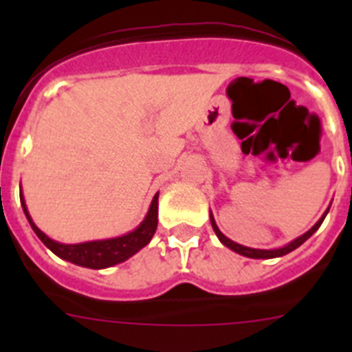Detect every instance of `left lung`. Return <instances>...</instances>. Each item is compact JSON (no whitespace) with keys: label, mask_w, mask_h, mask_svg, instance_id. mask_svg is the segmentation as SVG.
<instances>
[{"label":"left lung","mask_w":352,"mask_h":352,"mask_svg":"<svg viewBox=\"0 0 352 352\" xmlns=\"http://www.w3.org/2000/svg\"><path fill=\"white\" fill-rule=\"evenodd\" d=\"M326 213H328V211H326ZM326 213L322 214V219L319 220V222H317L316 226H314L309 232H305L303 236L296 238V239H294V241H291V243H289V245H285V247H282V248H275V250H257V248H248V247H243V245L234 243V241H231V239H229V238H226V236H223L222 232L219 231V227H217V223H214L213 217H211V226H213V231L217 232V236H219L220 241H222V243L226 245V247L231 248V250L238 252V254H241V256H245V257H252V259H273V257L285 256V254H289V252H292V250H294V248L300 247L301 243H305V241H307V239H309L310 236H312L314 232H316L317 229H319V226H321L322 220H324Z\"/></svg>","instance_id":"left-lung-1"}]
</instances>
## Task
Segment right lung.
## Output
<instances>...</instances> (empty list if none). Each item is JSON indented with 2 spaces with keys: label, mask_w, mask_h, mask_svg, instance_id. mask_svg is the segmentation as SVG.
<instances>
[{
  "label": "right lung",
  "mask_w": 352,
  "mask_h": 352,
  "mask_svg": "<svg viewBox=\"0 0 352 352\" xmlns=\"http://www.w3.org/2000/svg\"><path fill=\"white\" fill-rule=\"evenodd\" d=\"M21 204H23V210L26 213V219L30 220L31 227L35 234L42 239V243L52 250L58 257L65 261H70L74 264H79L84 268H109V266H114L118 263H123L129 257H132L135 252L141 250L142 247L149 243V239L153 238L155 231H157L158 223V194L153 197V203L149 206L148 214H146L144 222L135 229V231L129 232V234L121 236V238L114 239H104V241H89V243H79V245H63L58 243V241H52L51 238L43 234L38 227L33 223L30 213L26 210V204H24V199L21 197Z\"/></svg>",
  "instance_id": "obj_1"
}]
</instances>
